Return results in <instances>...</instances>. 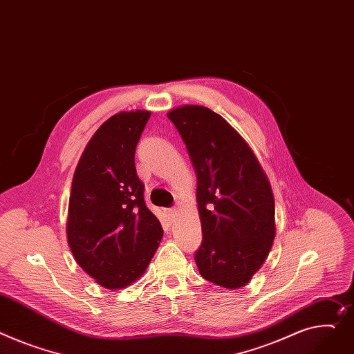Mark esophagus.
Instances as JSON below:
<instances>
[{
	"label": "esophagus",
	"instance_id": "34e87169",
	"mask_svg": "<svg viewBox=\"0 0 354 354\" xmlns=\"http://www.w3.org/2000/svg\"><path fill=\"white\" fill-rule=\"evenodd\" d=\"M176 212H178V209H176V207H169V209L167 210V215H168V218H169L171 221H174V219H175V216H176Z\"/></svg>",
	"mask_w": 354,
	"mask_h": 354
}]
</instances>
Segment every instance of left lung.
Segmentation results:
<instances>
[{
    "label": "left lung",
    "mask_w": 354,
    "mask_h": 354,
    "mask_svg": "<svg viewBox=\"0 0 354 354\" xmlns=\"http://www.w3.org/2000/svg\"><path fill=\"white\" fill-rule=\"evenodd\" d=\"M168 118L198 176L203 238L195 252L198 269L218 286L242 288L261 269L274 239L270 183L243 138L216 112L185 105Z\"/></svg>",
    "instance_id": "1"
}]
</instances>
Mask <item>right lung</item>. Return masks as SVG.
Here are the masks:
<instances>
[{
    "label": "right lung",
    "instance_id": "add662e5",
    "mask_svg": "<svg viewBox=\"0 0 354 354\" xmlns=\"http://www.w3.org/2000/svg\"><path fill=\"white\" fill-rule=\"evenodd\" d=\"M148 111L111 116L88 142L74 174L66 236L78 265L106 289L142 274L163 229L144 199L135 151Z\"/></svg>",
    "mask_w": 354,
    "mask_h": 354
}]
</instances>
